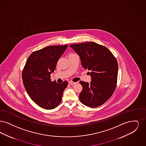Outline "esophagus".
<instances>
[{
	"label": "esophagus",
	"mask_w": 146,
	"mask_h": 146,
	"mask_svg": "<svg viewBox=\"0 0 146 146\" xmlns=\"http://www.w3.org/2000/svg\"><path fill=\"white\" fill-rule=\"evenodd\" d=\"M76 82H73L72 81L69 82V84H70V85H74V84H76Z\"/></svg>",
	"instance_id": "obj_1"
}]
</instances>
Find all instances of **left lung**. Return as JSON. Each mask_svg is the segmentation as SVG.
Returning a JSON list of instances; mask_svg holds the SVG:
<instances>
[{"instance_id":"8db88e82","label":"left lung","mask_w":146,"mask_h":146,"mask_svg":"<svg viewBox=\"0 0 146 146\" xmlns=\"http://www.w3.org/2000/svg\"><path fill=\"white\" fill-rule=\"evenodd\" d=\"M70 46L79 56L84 69L91 72L90 83L80 82L83 86L79 94L80 102L91 108L104 104L116 88L118 64L115 57L106 47L95 42L71 44Z\"/></svg>"}]
</instances>
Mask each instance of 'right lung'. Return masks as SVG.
Instances as JSON below:
<instances>
[{
    "label": "right lung",
    "instance_id": "obj_1",
    "mask_svg": "<svg viewBox=\"0 0 146 146\" xmlns=\"http://www.w3.org/2000/svg\"><path fill=\"white\" fill-rule=\"evenodd\" d=\"M68 45L49 46L32 52L22 71L23 83L29 96L39 107L52 110L61 102L68 82H51V74Z\"/></svg>",
    "mask_w": 146,
    "mask_h": 146
}]
</instances>
